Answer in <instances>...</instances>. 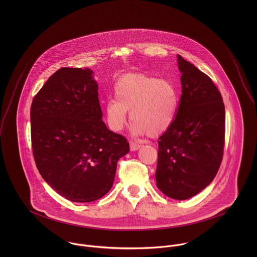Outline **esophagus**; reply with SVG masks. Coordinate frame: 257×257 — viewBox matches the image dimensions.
<instances>
[{
  "instance_id": "obj_1",
  "label": "esophagus",
  "mask_w": 257,
  "mask_h": 257,
  "mask_svg": "<svg viewBox=\"0 0 257 257\" xmlns=\"http://www.w3.org/2000/svg\"><path fill=\"white\" fill-rule=\"evenodd\" d=\"M130 147H131V150L132 151H136V150H138V149H140L142 147V145L137 144V143H131Z\"/></svg>"
}]
</instances>
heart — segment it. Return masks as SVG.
Wrapping results in <instances>:
<instances>
[{"label":"heart","instance_id":"b5f03b06","mask_svg":"<svg viewBox=\"0 0 257 257\" xmlns=\"http://www.w3.org/2000/svg\"><path fill=\"white\" fill-rule=\"evenodd\" d=\"M114 98L104 106L106 121L111 131L120 132L127 119L136 136L157 137L167 132L177 114L179 96L175 85L165 79L145 75H126L113 87Z\"/></svg>","mask_w":257,"mask_h":257}]
</instances>
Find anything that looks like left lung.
I'll list each match as a JSON object with an SVG mask.
<instances>
[{
	"mask_svg": "<svg viewBox=\"0 0 257 257\" xmlns=\"http://www.w3.org/2000/svg\"><path fill=\"white\" fill-rule=\"evenodd\" d=\"M182 95L176 117L158 140V189L175 200L189 199L218 173L224 146V105L212 79L177 55Z\"/></svg>",
	"mask_w": 257,
	"mask_h": 257,
	"instance_id": "8db88e82",
	"label": "left lung"
}]
</instances>
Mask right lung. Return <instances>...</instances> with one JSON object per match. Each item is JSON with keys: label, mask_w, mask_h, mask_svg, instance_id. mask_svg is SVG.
Wrapping results in <instances>:
<instances>
[{"label": "right lung", "mask_w": 257, "mask_h": 257, "mask_svg": "<svg viewBox=\"0 0 257 257\" xmlns=\"http://www.w3.org/2000/svg\"><path fill=\"white\" fill-rule=\"evenodd\" d=\"M98 84L89 68L64 67L51 75L31 108L37 169L59 195L96 201L111 188L117 160L130 151L125 138L102 120Z\"/></svg>", "instance_id": "add662e5"}]
</instances>
